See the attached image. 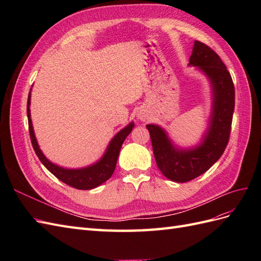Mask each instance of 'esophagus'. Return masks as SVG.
Segmentation results:
<instances>
[{
  "mask_svg": "<svg viewBox=\"0 0 261 261\" xmlns=\"http://www.w3.org/2000/svg\"><path fill=\"white\" fill-rule=\"evenodd\" d=\"M137 118L138 120H140V121H146L147 118H148V115H147V113L146 112H143V111H139L138 113H137Z\"/></svg>",
  "mask_w": 261,
  "mask_h": 261,
  "instance_id": "esophagus-1",
  "label": "esophagus"
}]
</instances>
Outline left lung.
Listing matches in <instances>:
<instances>
[{
	"mask_svg": "<svg viewBox=\"0 0 261 261\" xmlns=\"http://www.w3.org/2000/svg\"><path fill=\"white\" fill-rule=\"evenodd\" d=\"M188 65L206 76L211 88V112L199 143L193 147H180L160 125L146 126L158 168L165 177L176 183H185L203 174L223 154L230 138L235 106L232 77L215 51L195 41Z\"/></svg>",
	"mask_w": 261,
	"mask_h": 261,
	"instance_id": "left-lung-1",
	"label": "left lung"
}]
</instances>
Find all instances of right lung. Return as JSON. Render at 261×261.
Wrapping results in <instances>:
<instances>
[{
    "mask_svg": "<svg viewBox=\"0 0 261 261\" xmlns=\"http://www.w3.org/2000/svg\"><path fill=\"white\" fill-rule=\"evenodd\" d=\"M30 98L31 89L28 94L27 101V116L31 144H33L35 152L38 155L39 160L42 162L44 167L48 169L55 177H58L60 180L63 181V183H65L74 188L88 191V189H92L100 186L102 183H105L106 180H108L112 176L116 167L117 158L118 154H120L121 147L124 143L125 138L129 135V133L133 130L134 126H135L134 122H130L128 125H126L124 128H122L111 140H110L105 153L102 154V156L97 162L88 165V167L80 169L63 168L58 164L51 162L48 158L43 154L40 147H39L30 115Z\"/></svg>",
    "mask_w": 261,
    "mask_h": 261,
    "instance_id": "1",
    "label": "right lung"
}]
</instances>
